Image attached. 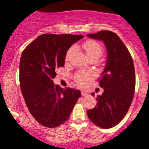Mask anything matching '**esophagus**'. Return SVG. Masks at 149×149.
Here are the masks:
<instances>
[{
    "instance_id": "esophagus-1",
    "label": "esophagus",
    "mask_w": 149,
    "mask_h": 149,
    "mask_svg": "<svg viewBox=\"0 0 149 149\" xmlns=\"http://www.w3.org/2000/svg\"><path fill=\"white\" fill-rule=\"evenodd\" d=\"M81 94H82V96H87V95H88V93H85V92H82V93H81Z\"/></svg>"
}]
</instances>
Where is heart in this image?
<instances>
[{"label":"heart","instance_id":"b5f03b06","mask_svg":"<svg viewBox=\"0 0 149 149\" xmlns=\"http://www.w3.org/2000/svg\"><path fill=\"white\" fill-rule=\"evenodd\" d=\"M83 48L85 51L86 55L88 58L92 57H95L98 58L102 54V48L98 42L93 40H88L83 44ZM75 49V47L72 46L68 50L66 54V60L68 61L69 58L73 51ZM91 73L90 72H80L77 73L74 76L75 82L79 86H84L86 83V81L91 78Z\"/></svg>","mask_w":149,"mask_h":149}]
</instances>
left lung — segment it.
Wrapping results in <instances>:
<instances>
[{"label":"left lung","mask_w":149,"mask_h":149,"mask_svg":"<svg viewBox=\"0 0 149 149\" xmlns=\"http://www.w3.org/2000/svg\"><path fill=\"white\" fill-rule=\"evenodd\" d=\"M86 36L103 41L107 51L106 65L99 81L104 92L97 95L96 105L87 111V115L97 127L109 129L121 122L132 102L135 88L134 65L127 47L116 33L100 31ZM91 95L94 96V93Z\"/></svg>","instance_id":"obj_1"}]
</instances>
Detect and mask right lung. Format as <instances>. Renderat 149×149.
<instances>
[{"instance_id": "right-lung-1", "label": "right lung", "mask_w": 149, "mask_h": 149, "mask_svg": "<svg viewBox=\"0 0 149 149\" xmlns=\"http://www.w3.org/2000/svg\"><path fill=\"white\" fill-rule=\"evenodd\" d=\"M82 35L40 36L23 50L20 61V88L30 113L45 127L55 128L69 119L80 91L56 85V70L65 65L67 51Z\"/></svg>"}]
</instances>
